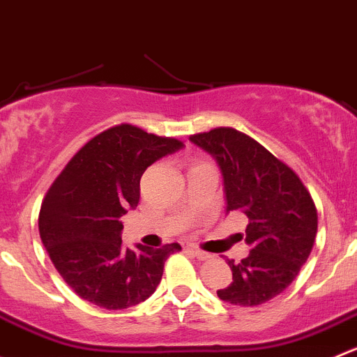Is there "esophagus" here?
<instances>
[{
    "label": "esophagus",
    "instance_id": "34e87169",
    "mask_svg": "<svg viewBox=\"0 0 357 357\" xmlns=\"http://www.w3.org/2000/svg\"><path fill=\"white\" fill-rule=\"evenodd\" d=\"M190 252H192L193 256H195V258H199V259H209L211 258V255L209 252H206V251H202V249H199V248H193V245H190Z\"/></svg>",
    "mask_w": 357,
    "mask_h": 357
}]
</instances>
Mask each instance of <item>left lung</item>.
Returning a JSON list of instances; mask_svg holds the SVG:
<instances>
[{"mask_svg":"<svg viewBox=\"0 0 357 357\" xmlns=\"http://www.w3.org/2000/svg\"><path fill=\"white\" fill-rule=\"evenodd\" d=\"M216 158L227 195V213L248 218L249 255L228 259L234 281L218 296L231 305L255 307L281 295L312 251L317 209L309 190L284 162L258 141L231 127L190 136Z\"/></svg>","mask_w":357,"mask_h":357,"instance_id":"8db88e82","label":"left lung"}]
</instances>
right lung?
<instances>
[{
    "instance_id": "right-lung-1",
    "label": "right lung",
    "mask_w": 357,
    "mask_h": 357,
    "mask_svg": "<svg viewBox=\"0 0 357 357\" xmlns=\"http://www.w3.org/2000/svg\"><path fill=\"white\" fill-rule=\"evenodd\" d=\"M181 148L174 137L122 123L92 137L52 183L38 216L40 237L79 298L120 310L153 295L165 259L181 245L123 248L120 218L136 209L143 172Z\"/></svg>"
}]
</instances>
